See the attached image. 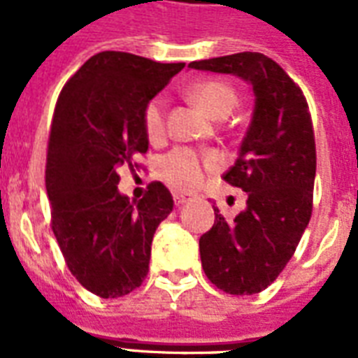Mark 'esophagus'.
<instances>
[{
	"label": "esophagus",
	"mask_w": 358,
	"mask_h": 358,
	"mask_svg": "<svg viewBox=\"0 0 358 358\" xmlns=\"http://www.w3.org/2000/svg\"><path fill=\"white\" fill-rule=\"evenodd\" d=\"M174 204L176 206H182V204H185V202L189 201V195H185V193H174Z\"/></svg>",
	"instance_id": "esophagus-1"
}]
</instances>
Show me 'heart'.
<instances>
[{
  "label": "heart",
  "instance_id": "b5f03b06",
  "mask_svg": "<svg viewBox=\"0 0 358 358\" xmlns=\"http://www.w3.org/2000/svg\"><path fill=\"white\" fill-rule=\"evenodd\" d=\"M191 98L201 106L213 119H224L236 106V91L224 81L204 80L196 81L189 89ZM143 128L150 141H159L167 128L165 100L159 96L152 98L143 111ZM215 159L212 156L201 154L193 148H174L159 159L157 173L171 187L180 191H189L202 182L204 171L212 167Z\"/></svg>",
  "mask_w": 358,
  "mask_h": 358
}]
</instances>
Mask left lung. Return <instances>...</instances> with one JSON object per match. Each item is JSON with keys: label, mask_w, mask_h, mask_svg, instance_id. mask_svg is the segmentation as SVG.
<instances>
[{"label": "left lung", "mask_w": 358, "mask_h": 358, "mask_svg": "<svg viewBox=\"0 0 358 358\" xmlns=\"http://www.w3.org/2000/svg\"><path fill=\"white\" fill-rule=\"evenodd\" d=\"M189 69L232 74L252 87L255 109L224 182L247 193L234 221L215 212L199 239L202 269L219 289L252 295L280 275L312 215L316 143L308 103L294 80L264 53L193 61Z\"/></svg>", "instance_id": "left-lung-1"}]
</instances>
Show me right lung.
<instances>
[{
    "mask_svg": "<svg viewBox=\"0 0 358 358\" xmlns=\"http://www.w3.org/2000/svg\"><path fill=\"white\" fill-rule=\"evenodd\" d=\"M126 52L92 55L59 94L48 145L52 229L78 282L103 299L139 288L154 232L173 212L162 182L141 201L117 187L119 167L148 150L145 106L184 69Z\"/></svg>",
    "mask_w": 358,
    "mask_h": 358,
    "instance_id": "obj_1",
    "label": "right lung"
}]
</instances>
